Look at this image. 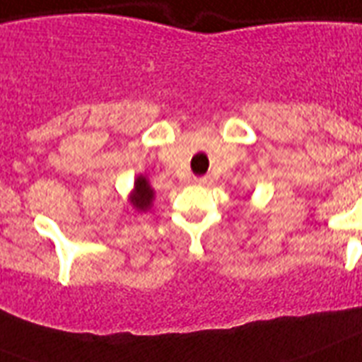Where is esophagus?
<instances>
[{"label": "esophagus", "mask_w": 362, "mask_h": 362, "mask_svg": "<svg viewBox=\"0 0 362 362\" xmlns=\"http://www.w3.org/2000/svg\"><path fill=\"white\" fill-rule=\"evenodd\" d=\"M195 184H199V186H210L211 178L210 176H199V178H195Z\"/></svg>", "instance_id": "34e87169"}]
</instances>
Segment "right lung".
Listing matches in <instances>:
<instances>
[{"label":"right lung","mask_w":362,"mask_h":362,"mask_svg":"<svg viewBox=\"0 0 362 362\" xmlns=\"http://www.w3.org/2000/svg\"><path fill=\"white\" fill-rule=\"evenodd\" d=\"M152 201H154V189H152L148 180H146V176H137L130 195L132 206L137 211H146L152 206Z\"/></svg>","instance_id":"right-lung-1"}]
</instances>
